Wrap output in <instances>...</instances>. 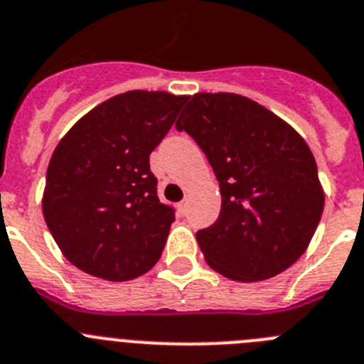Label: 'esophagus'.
Masks as SVG:
<instances>
[{
    "mask_svg": "<svg viewBox=\"0 0 364 364\" xmlns=\"http://www.w3.org/2000/svg\"><path fill=\"white\" fill-rule=\"evenodd\" d=\"M178 211H180V215H186V211H188V200H182V202H180Z\"/></svg>",
    "mask_w": 364,
    "mask_h": 364,
    "instance_id": "obj_1",
    "label": "esophagus"
}]
</instances>
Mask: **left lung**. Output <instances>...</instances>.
Instances as JSON below:
<instances>
[{"instance_id": "obj_1", "label": "left lung", "mask_w": 364, "mask_h": 364, "mask_svg": "<svg viewBox=\"0 0 364 364\" xmlns=\"http://www.w3.org/2000/svg\"><path fill=\"white\" fill-rule=\"evenodd\" d=\"M175 126L205 153L220 184L218 218L196 232L205 262L236 282L289 269L311 243L325 205L306 142L236 93H196Z\"/></svg>"}]
</instances>
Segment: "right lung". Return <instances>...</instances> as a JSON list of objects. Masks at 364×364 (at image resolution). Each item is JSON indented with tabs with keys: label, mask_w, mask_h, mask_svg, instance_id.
Here are the masks:
<instances>
[{
	"label": "right lung",
	"mask_w": 364,
	"mask_h": 364,
	"mask_svg": "<svg viewBox=\"0 0 364 364\" xmlns=\"http://www.w3.org/2000/svg\"><path fill=\"white\" fill-rule=\"evenodd\" d=\"M184 95L133 90L73 124L46 171L43 215L72 265L109 282L159 262L175 209L156 196L149 155L171 129Z\"/></svg>",
	"instance_id": "obj_1"
}]
</instances>
